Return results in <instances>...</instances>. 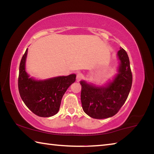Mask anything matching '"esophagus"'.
Segmentation results:
<instances>
[{
	"label": "esophagus",
	"mask_w": 154,
	"mask_h": 154,
	"mask_svg": "<svg viewBox=\"0 0 154 154\" xmlns=\"http://www.w3.org/2000/svg\"><path fill=\"white\" fill-rule=\"evenodd\" d=\"M76 77H77V80H80L81 79H82L83 74L82 73V72H77Z\"/></svg>",
	"instance_id": "esophagus-1"
}]
</instances>
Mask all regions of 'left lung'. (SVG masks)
<instances>
[{
  "label": "left lung",
  "instance_id": "1",
  "mask_svg": "<svg viewBox=\"0 0 154 154\" xmlns=\"http://www.w3.org/2000/svg\"><path fill=\"white\" fill-rule=\"evenodd\" d=\"M118 56L121 62L119 73L107 86L99 88L88 84L83 81L80 82L83 110L91 118L105 119L115 116L128 96L132 83L129 58L122 48Z\"/></svg>",
  "mask_w": 154,
  "mask_h": 154
}]
</instances>
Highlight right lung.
Wrapping results in <instances>:
<instances>
[{"instance_id": "right-lung-1", "label": "right lung", "mask_w": 154, "mask_h": 154, "mask_svg": "<svg viewBox=\"0 0 154 154\" xmlns=\"http://www.w3.org/2000/svg\"><path fill=\"white\" fill-rule=\"evenodd\" d=\"M28 49L20 64L18 90L23 102L36 116L43 118L53 116L58 113L62 96L72 83L75 74L45 81H35L29 78L25 71Z\"/></svg>"}]
</instances>
